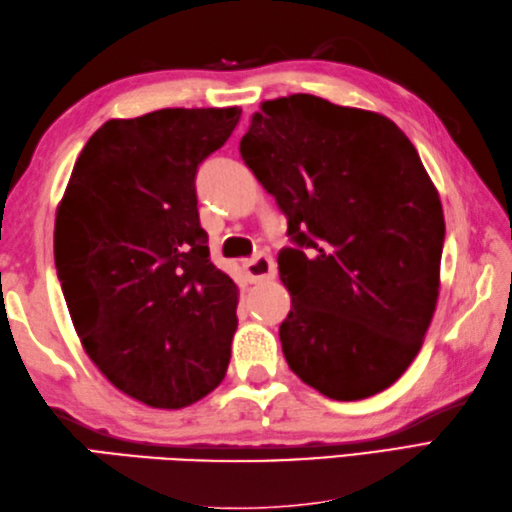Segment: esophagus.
Returning <instances> with one entry per match:
<instances>
[{
	"mask_svg": "<svg viewBox=\"0 0 512 512\" xmlns=\"http://www.w3.org/2000/svg\"><path fill=\"white\" fill-rule=\"evenodd\" d=\"M244 270H246L248 281H253V284H262V281L275 279L277 264L273 262V257L270 255H257L253 259H248L244 264Z\"/></svg>",
	"mask_w": 512,
	"mask_h": 512,
	"instance_id": "esophagus-1",
	"label": "esophagus"
}]
</instances>
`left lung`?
Listing matches in <instances>:
<instances>
[{
  "label": "left lung",
  "instance_id": "left-lung-1",
  "mask_svg": "<svg viewBox=\"0 0 512 512\" xmlns=\"http://www.w3.org/2000/svg\"><path fill=\"white\" fill-rule=\"evenodd\" d=\"M239 154L295 244L277 257L292 372L334 400L394 385L440 288L444 215L416 147L383 114L292 94L262 103Z\"/></svg>",
  "mask_w": 512,
  "mask_h": 512
}]
</instances>
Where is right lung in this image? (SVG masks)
Returning a JSON list of instances; mask_svg holds the SVG:
<instances>
[{"instance_id": "right-lung-1", "label": "right lung", "mask_w": 512, "mask_h": 512, "mask_svg": "<svg viewBox=\"0 0 512 512\" xmlns=\"http://www.w3.org/2000/svg\"><path fill=\"white\" fill-rule=\"evenodd\" d=\"M237 107H169L96 129L57 209L54 266L74 330L110 383L182 409L222 383L237 286L209 259L195 173Z\"/></svg>"}]
</instances>
